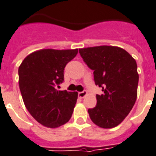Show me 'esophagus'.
<instances>
[{"label":"esophagus","instance_id":"1","mask_svg":"<svg viewBox=\"0 0 156 156\" xmlns=\"http://www.w3.org/2000/svg\"><path fill=\"white\" fill-rule=\"evenodd\" d=\"M87 90H83V91H80L78 93V97L80 98H84L86 96H87Z\"/></svg>","mask_w":156,"mask_h":156}]
</instances>
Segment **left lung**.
Wrapping results in <instances>:
<instances>
[{"mask_svg": "<svg viewBox=\"0 0 156 156\" xmlns=\"http://www.w3.org/2000/svg\"><path fill=\"white\" fill-rule=\"evenodd\" d=\"M79 53L93 70L95 84L103 91L96 96L97 106L88 109L90 119L103 129L114 128L123 121L136 101V61L126 50L114 46L80 48Z\"/></svg>", "mask_w": 156, "mask_h": 156, "instance_id": "8db88e82", "label": "left lung"}]
</instances>
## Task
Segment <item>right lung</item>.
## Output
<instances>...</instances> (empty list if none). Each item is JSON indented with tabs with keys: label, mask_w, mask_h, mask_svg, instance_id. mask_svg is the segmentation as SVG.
<instances>
[{
	"label": "right lung",
	"mask_w": 156,
	"mask_h": 156,
	"mask_svg": "<svg viewBox=\"0 0 156 156\" xmlns=\"http://www.w3.org/2000/svg\"><path fill=\"white\" fill-rule=\"evenodd\" d=\"M78 49H41L23 59L18 68L19 87L30 114L42 125L58 128L69 121L78 93L58 90L64 69Z\"/></svg>",
	"instance_id": "obj_1"
}]
</instances>
